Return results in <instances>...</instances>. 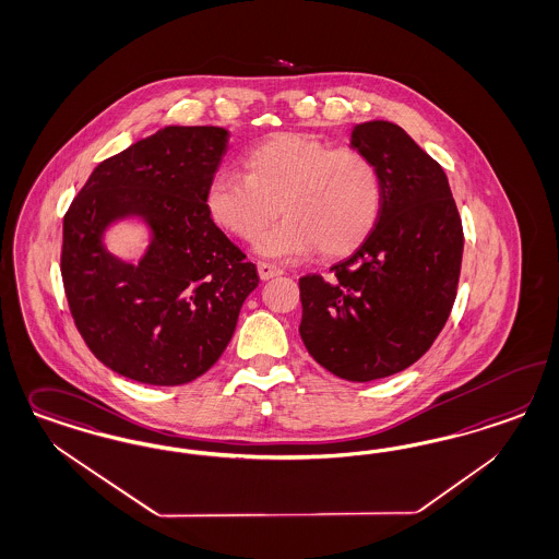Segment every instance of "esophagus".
<instances>
[{"instance_id": "esophagus-1", "label": "esophagus", "mask_w": 559, "mask_h": 559, "mask_svg": "<svg viewBox=\"0 0 559 559\" xmlns=\"http://www.w3.org/2000/svg\"><path fill=\"white\" fill-rule=\"evenodd\" d=\"M257 271H259V277H261L263 282H267L271 277H277V275L284 273L280 267H275V265H271V263H259Z\"/></svg>"}]
</instances>
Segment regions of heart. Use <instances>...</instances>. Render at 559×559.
Instances as JSON below:
<instances>
[{
  "instance_id": "1",
  "label": "heart",
  "mask_w": 559,
  "mask_h": 559,
  "mask_svg": "<svg viewBox=\"0 0 559 559\" xmlns=\"http://www.w3.org/2000/svg\"><path fill=\"white\" fill-rule=\"evenodd\" d=\"M247 175L217 170L205 185L203 203L224 233L252 240L278 213L287 219L254 249L270 259H305L321 251H354L379 222L382 180L360 150L331 147L305 133H280L254 145L245 158Z\"/></svg>"
}]
</instances>
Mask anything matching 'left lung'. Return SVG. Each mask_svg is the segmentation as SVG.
<instances>
[{"instance_id": "1", "label": "left lung", "mask_w": 559, "mask_h": 559, "mask_svg": "<svg viewBox=\"0 0 559 559\" xmlns=\"http://www.w3.org/2000/svg\"><path fill=\"white\" fill-rule=\"evenodd\" d=\"M349 145L377 164L382 210L329 280L300 277V337L335 377L368 382L412 366L442 331L456 298L463 226L442 166L405 129L358 123Z\"/></svg>"}]
</instances>
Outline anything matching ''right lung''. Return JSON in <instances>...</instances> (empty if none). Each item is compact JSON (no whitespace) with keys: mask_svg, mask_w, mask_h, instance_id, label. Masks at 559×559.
<instances>
[{"mask_svg":"<svg viewBox=\"0 0 559 559\" xmlns=\"http://www.w3.org/2000/svg\"><path fill=\"white\" fill-rule=\"evenodd\" d=\"M228 135L224 127H163L98 164L63 217L73 321L92 354L126 379L175 386L205 374L259 286L257 267L203 203ZM119 221L148 228L140 260L107 251Z\"/></svg>","mask_w":559,"mask_h":559,"instance_id":"add662e5","label":"right lung"}]
</instances>
